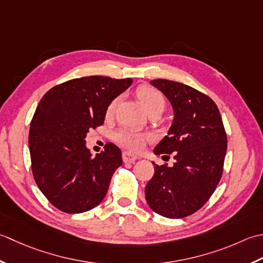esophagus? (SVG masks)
<instances>
[{"label": "esophagus", "mask_w": 263, "mask_h": 263, "mask_svg": "<svg viewBox=\"0 0 263 263\" xmlns=\"http://www.w3.org/2000/svg\"><path fill=\"white\" fill-rule=\"evenodd\" d=\"M136 159H137L136 155L132 154L130 152L125 151L124 153H122V160H124V162H126V163H127V162H129V163L135 162Z\"/></svg>", "instance_id": "34e87169"}]
</instances>
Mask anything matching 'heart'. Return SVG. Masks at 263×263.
<instances>
[{
  "instance_id": "b5f03b06",
  "label": "heart",
  "mask_w": 263,
  "mask_h": 263,
  "mask_svg": "<svg viewBox=\"0 0 263 263\" xmlns=\"http://www.w3.org/2000/svg\"><path fill=\"white\" fill-rule=\"evenodd\" d=\"M136 95L139 99V101L142 102V104L144 105V108L151 114V112L154 111H161L164 109L165 105V100L162 93L158 90L157 88H154L153 86H149V85H141L138 86L136 89ZM118 102V98L112 100L110 103L108 104L105 109V115L110 116L114 112L116 105ZM149 139V136L147 134L144 133H139L137 130L134 129H128V128H125V129H120L119 132H117L115 134V141L119 144V145L124 146L130 151L134 152H138L145 145L146 142Z\"/></svg>"
}]
</instances>
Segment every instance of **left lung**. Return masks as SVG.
Masks as SVG:
<instances>
[{"label":"left lung","instance_id":"left-lung-1","mask_svg":"<svg viewBox=\"0 0 263 263\" xmlns=\"http://www.w3.org/2000/svg\"><path fill=\"white\" fill-rule=\"evenodd\" d=\"M152 85L167 96L175 111L168 135L154 153H174L175 163L155 164L145 187L147 204L170 219L191 216L205 204L223 173L227 134L213 100L189 85L155 79Z\"/></svg>","mask_w":263,"mask_h":263}]
</instances>
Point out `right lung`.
<instances>
[{
  "label": "right lung",
  "instance_id": "right-lung-1",
  "mask_svg": "<svg viewBox=\"0 0 263 263\" xmlns=\"http://www.w3.org/2000/svg\"><path fill=\"white\" fill-rule=\"evenodd\" d=\"M132 82L74 78L47 90L37 105L28 137L31 171L41 192L60 211L92 210L106 195L112 175L122 164L121 151L106 143L92 157L85 137L103 125L106 106Z\"/></svg>",
  "mask_w": 263,
  "mask_h": 263
}]
</instances>
